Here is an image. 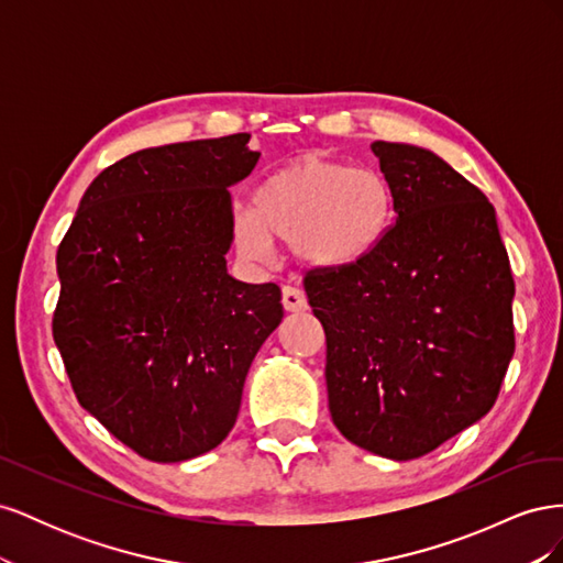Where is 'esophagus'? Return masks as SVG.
Returning a JSON list of instances; mask_svg holds the SVG:
<instances>
[{
	"label": "esophagus",
	"mask_w": 563,
	"mask_h": 563,
	"mask_svg": "<svg viewBox=\"0 0 563 563\" xmlns=\"http://www.w3.org/2000/svg\"><path fill=\"white\" fill-rule=\"evenodd\" d=\"M282 302H284V310L286 312H302L308 310V298L300 291V288L294 286H284V294H282Z\"/></svg>",
	"instance_id": "obj_1"
}]
</instances>
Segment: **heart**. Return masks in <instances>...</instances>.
I'll return each instance as SVG.
<instances>
[{"mask_svg": "<svg viewBox=\"0 0 563 563\" xmlns=\"http://www.w3.org/2000/svg\"><path fill=\"white\" fill-rule=\"evenodd\" d=\"M391 209V190L380 174L308 155L258 183L251 209L234 216V242L249 258L267 261L275 236L291 242L305 267L345 269L380 246Z\"/></svg>", "mask_w": 563, "mask_h": 563, "instance_id": "obj_1", "label": "heart"}]
</instances>
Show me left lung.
<instances>
[{"instance_id": "8db88e82", "label": "left lung", "mask_w": 563, "mask_h": 563, "mask_svg": "<svg viewBox=\"0 0 563 563\" xmlns=\"http://www.w3.org/2000/svg\"><path fill=\"white\" fill-rule=\"evenodd\" d=\"M397 223L368 258L305 279L335 428L411 460L482 420L515 354V279L486 195L428 147L371 143Z\"/></svg>"}]
</instances>
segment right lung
I'll return each instance as SVG.
<instances>
[{
	"mask_svg": "<svg viewBox=\"0 0 563 563\" xmlns=\"http://www.w3.org/2000/svg\"><path fill=\"white\" fill-rule=\"evenodd\" d=\"M251 135L139 150L87 187L56 255L54 340L77 401L155 463L209 453L234 428L253 356L284 317L277 284L228 272V187Z\"/></svg>",
	"mask_w": 563,
	"mask_h": 563,
	"instance_id": "1",
	"label": "right lung"
}]
</instances>
